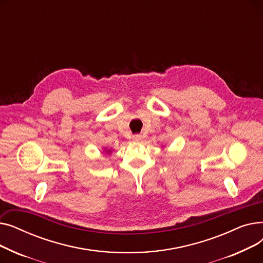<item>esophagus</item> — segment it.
I'll use <instances>...</instances> for the list:
<instances>
[{
	"mask_svg": "<svg viewBox=\"0 0 263 263\" xmlns=\"http://www.w3.org/2000/svg\"><path fill=\"white\" fill-rule=\"evenodd\" d=\"M142 135L141 134H134L133 136H132V140L134 141V142H140V141H142Z\"/></svg>",
	"mask_w": 263,
	"mask_h": 263,
	"instance_id": "34e87169",
	"label": "esophagus"
}]
</instances>
